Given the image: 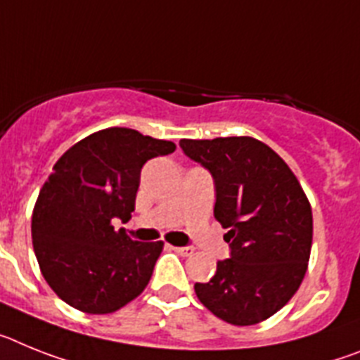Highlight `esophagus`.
Returning a JSON list of instances; mask_svg holds the SVG:
<instances>
[{"instance_id":"1","label":"esophagus","mask_w":360,"mask_h":360,"mask_svg":"<svg viewBox=\"0 0 360 360\" xmlns=\"http://www.w3.org/2000/svg\"><path fill=\"white\" fill-rule=\"evenodd\" d=\"M174 250H176L179 255H183V257H188V255L193 254L192 246H174Z\"/></svg>"}]
</instances>
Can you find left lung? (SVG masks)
<instances>
[{
	"instance_id": "left-lung-1",
	"label": "left lung",
	"mask_w": 360,
	"mask_h": 360,
	"mask_svg": "<svg viewBox=\"0 0 360 360\" xmlns=\"http://www.w3.org/2000/svg\"><path fill=\"white\" fill-rule=\"evenodd\" d=\"M179 145L210 170L214 215L228 228L230 243V259L217 262L208 283H195V295L226 323H262L304 279L314 236L310 201L288 165L259 139H181Z\"/></svg>"
}]
</instances>
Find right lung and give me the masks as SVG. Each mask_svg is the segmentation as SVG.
Here are the masks:
<instances>
[{
    "mask_svg": "<svg viewBox=\"0 0 360 360\" xmlns=\"http://www.w3.org/2000/svg\"><path fill=\"white\" fill-rule=\"evenodd\" d=\"M174 150L172 141L112 127L58 159L34 206L32 245L45 281L72 308L112 314L146 288L162 240H132L112 219L132 217L143 165Z\"/></svg>",
    "mask_w": 360,
    "mask_h": 360,
    "instance_id": "add662e5",
    "label": "right lung"
}]
</instances>
